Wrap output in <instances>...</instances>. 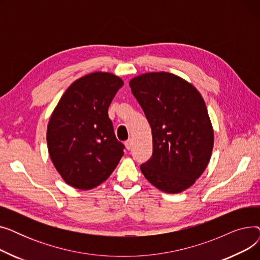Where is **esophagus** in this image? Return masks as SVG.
I'll return each instance as SVG.
<instances>
[{"label": "esophagus", "mask_w": 260, "mask_h": 260, "mask_svg": "<svg viewBox=\"0 0 260 260\" xmlns=\"http://www.w3.org/2000/svg\"><path fill=\"white\" fill-rule=\"evenodd\" d=\"M125 147H126L127 151H131L132 147H133V140H132V139H129V140H127V141L125 142Z\"/></svg>", "instance_id": "34e87169"}]
</instances>
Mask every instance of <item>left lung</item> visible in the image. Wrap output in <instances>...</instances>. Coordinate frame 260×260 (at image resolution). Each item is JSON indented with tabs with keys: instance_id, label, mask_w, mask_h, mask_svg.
I'll return each instance as SVG.
<instances>
[{
	"instance_id": "left-lung-1",
	"label": "left lung",
	"mask_w": 260,
	"mask_h": 260,
	"mask_svg": "<svg viewBox=\"0 0 260 260\" xmlns=\"http://www.w3.org/2000/svg\"><path fill=\"white\" fill-rule=\"evenodd\" d=\"M129 86L153 136L152 158L140 170L162 192L181 193L207 169L214 146V129L202 95L192 83L166 72L139 75Z\"/></svg>"
}]
</instances>
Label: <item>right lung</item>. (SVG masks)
Here are the masks:
<instances>
[{
	"label": "right lung",
	"instance_id": "right-lung-1",
	"mask_svg": "<svg viewBox=\"0 0 260 260\" xmlns=\"http://www.w3.org/2000/svg\"><path fill=\"white\" fill-rule=\"evenodd\" d=\"M123 84L115 74L94 72L72 83L54 107L47 147L53 167L68 185L83 190L98 186L124 154L107 112Z\"/></svg>",
	"mask_w": 260,
	"mask_h": 260
}]
</instances>
